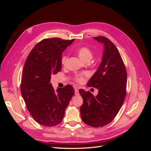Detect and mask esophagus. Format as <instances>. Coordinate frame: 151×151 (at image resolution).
Masks as SVG:
<instances>
[{"label":"esophagus","mask_w":151,"mask_h":151,"mask_svg":"<svg viewBox=\"0 0 151 151\" xmlns=\"http://www.w3.org/2000/svg\"><path fill=\"white\" fill-rule=\"evenodd\" d=\"M75 94L76 95V96H78V95H79V90L77 89L76 88H75Z\"/></svg>","instance_id":"34e87169"}]
</instances>
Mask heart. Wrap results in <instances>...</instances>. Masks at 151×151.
Instances as JSON below:
<instances>
[{
    "label": "heart",
    "mask_w": 151,
    "mask_h": 151,
    "mask_svg": "<svg viewBox=\"0 0 151 151\" xmlns=\"http://www.w3.org/2000/svg\"><path fill=\"white\" fill-rule=\"evenodd\" d=\"M77 53H78V55H79V57L84 61H86V60H91V59L92 58L93 53H92V52H91V50L88 48L84 47H81V48L77 49ZM67 59H68L67 55H63L61 58L62 64L65 65L67 61ZM83 78L82 76H77L76 77L77 81L81 82L82 81H83Z\"/></svg>",
    "instance_id": "obj_1"
}]
</instances>
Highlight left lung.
Instances as JSON below:
<instances>
[{"label":"left lung","mask_w":151,"mask_h":151,"mask_svg":"<svg viewBox=\"0 0 151 151\" xmlns=\"http://www.w3.org/2000/svg\"><path fill=\"white\" fill-rule=\"evenodd\" d=\"M103 45L102 60L87 86L98 89L96 96L80 89L83 99L82 120L89 126L101 127L110 123L119 111L126 96L127 71L118 49L104 36L94 37Z\"/></svg>","instance_id":"obj_1"}]
</instances>
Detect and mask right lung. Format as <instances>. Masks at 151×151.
<instances>
[{"instance_id": "add662e5", "label": "right lung", "mask_w": 151, "mask_h": 151, "mask_svg": "<svg viewBox=\"0 0 151 151\" xmlns=\"http://www.w3.org/2000/svg\"><path fill=\"white\" fill-rule=\"evenodd\" d=\"M75 40L44 39L36 44L27 58L22 72L21 91L26 107L40 125L53 127L60 123L74 96L71 85L54 90L52 75L62 69V52Z\"/></svg>"}]
</instances>
